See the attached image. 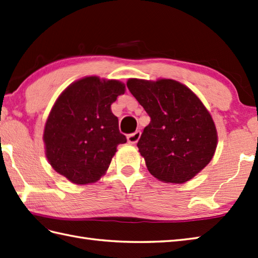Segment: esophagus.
Instances as JSON below:
<instances>
[{"label": "esophagus", "instance_id": "esophagus-1", "mask_svg": "<svg viewBox=\"0 0 258 258\" xmlns=\"http://www.w3.org/2000/svg\"><path fill=\"white\" fill-rule=\"evenodd\" d=\"M140 139H141V132L140 131H136L135 133L130 134L127 136V142L130 144H132V145H134V144H136L137 142L140 141Z\"/></svg>", "mask_w": 258, "mask_h": 258}]
</instances>
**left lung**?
<instances>
[{"instance_id":"obj_1","label":"left lung","mask_w":258,"mask_h":258,"mask_svg":"<svg viewBox=\"0 0 258 258\" xmlns=\"http://www.w3.org/2000/svg\"><path fill=\"white\" fill-rule=\"evenodd\" d=\"M134 98L151 116L137 143L148 171L166 183H184L210 163L218 132L210 112L191 90L172 79L131 78Z\"/></svg>"}]
</instances>
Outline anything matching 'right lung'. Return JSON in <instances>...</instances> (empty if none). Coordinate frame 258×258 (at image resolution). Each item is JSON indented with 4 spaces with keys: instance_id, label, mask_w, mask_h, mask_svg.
Instances as JSON below:
<instances>
[{
    "instance_id": "obj_1",
    "label": "right lung",
    "mask_w": 258,
    "mask_h": 258,
    "mask_svg": "<svg viewBox=\"0 0 258 258\" xmlns=\"http://www.w3.org/2000/svg\"><path fill=\"white\" fill-rule=\"evenodd\" d=\"M125 93L118 80L81 78L66 88L47 117L43 140L48 163L76 184L97 182L105 175L119 144L118 119L111 105Z\"/></svg>"
}]
</instances>
